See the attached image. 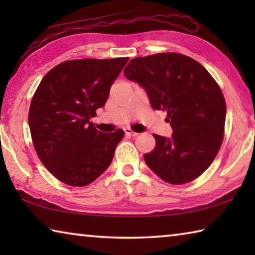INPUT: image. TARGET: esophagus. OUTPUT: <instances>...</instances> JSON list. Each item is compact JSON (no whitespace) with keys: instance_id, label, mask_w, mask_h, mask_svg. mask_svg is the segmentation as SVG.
I'll use <instances>...</instances> for the list:
<instances>
[{"instance_id":"34e87169","label":"esophagus","mask_w":255,"mask_h":255,"mask_svg":"<svg viewBox=\"0 0 255 255\" xmlns=\"http://www.w3.org/2000/svg\"><path fill=\"white\" fill-rule=\"evenodd\" d=\"M125 132H126L127 136H130V137H136L138 133L136 131H132L130 128H126L125 129Z\"/></svg>"}]
</instances>
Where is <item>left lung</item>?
Masks as SVG:
<instances>
[{
	"label": "left lung",
	"mask_w": 255,
	"mask_h": 255,
	"mask_svg": "<svg viewBox=\"0 0 255 255\" xmlns=\"http://www.w3.org/2000/svg\"><path fill=\"white\" fill-rule=\"evenodd\" d=\"M125 76L145 89L155 110L167 112L171 138L153 136L156 145L144 159L163 181L184 184L208 169L224 139L225 98L209 72L191 57L161 53L130 60Z\"/></svg>",
	"instance_id": "obj_1"
}]
</instances>
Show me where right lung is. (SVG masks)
I'll return each mask as SVG.
<instances>
[{
	"label": "right lung",
	"instance_id": "add662e5",
	"mask_svg": "<svg viewBox=\"0 0 255 255\" xmlns=\"http://www.w3.org/2000/svg\"><path fill=\"white\" fill-rule=\"evenodd\" d=\"M128 59L67 60L38 85L28 117L32 143L46 169L63 183L84 187L109 167L125 132L102 133L90 119L105 106Z\"/></svg>",
	"mask_w": 255,
	"mask_h": 255
}]
</instances>
